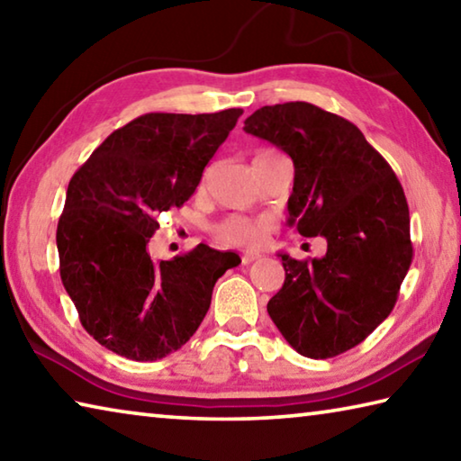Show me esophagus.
<instances>
[{"label": "esophagus", "mask_w": 461, "mask_h": 461, "mask_svg": "<svg viewBox=\"0 0 461 461\" xmlns=\"http://www.w3.org/2000/svg\"><path fill=\"white\" fill-rule=\"evenodd\" d=\"M258 258H262L260 252H244V254H241V264H249V262H254Z\"/></svg>", "instance_id": "1"}]
</instances>
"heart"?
Segmentation results:
<instances>
[{"label": "heart", "mask_w": 461, "mask_h": 461, "mask_svg": "<svg viewBox=\"0 0 461 461\" xmlns=\"http://www.w3.org/2000/svg\"><path fill=\"white\" fill-rule=\"evenodd\" d=\"M275 154L272 150H262L254 156V158H260V156ZM270 228V221L264 220V217H241L233 215L228 220L221 221L215 228V236L220 238L225 244L238 246V248H256L262 244L264 236Z\"/></svg>", "instance_id": "obj_1"}]
</instances>
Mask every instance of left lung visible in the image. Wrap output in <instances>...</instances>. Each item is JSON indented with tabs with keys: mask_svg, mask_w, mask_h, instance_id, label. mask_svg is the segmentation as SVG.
Wrapping results in <instances>:
<instances>
[{
	"mask_svg": "<svg viewBox=\"0 0 461 461\" xmlns=\"http://www.w3.org/2000/svg\"><path fill=\"white\" fill-rule=\"evenodd\" d=\"M244 130L291 156L288 225L327 240L321 258L278 254L286 276L268 315L301 356L348 352L390 315L411 267L399 178L352 122L305 101L256 109Z\"/></svg>",
	"mask_w": 461,
	"mask_h": 461,
	"instance_id": "left-lung-1",
	"label": "left lung"
}]
</instances>
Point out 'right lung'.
Wrapping results in <instances>:
<instances>
[{
	"instance_id": "add662e5",
	"label": "right lung",
	"mask_w": 461,
	"mask_h": 461,
	"mask_svg": "<svg viewBox=\"0 0 461 461\" xmlns=\"http://www.w3.org/2000/svg\"><path fill=\"white\" fill-rule=\"evenodd\" d=\"M241 109L146 113L105 138L73 175L57 228L60 278L93 339L128 360L154 362L197 331L236 252L199 244L154 262L158 215L181 207Z\"/></svg>"
}]
</instances>
